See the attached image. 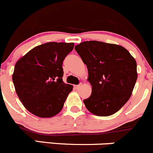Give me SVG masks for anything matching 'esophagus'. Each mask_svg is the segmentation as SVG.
I'll return each mask as SVG.
<instances>
[{
    "mask_svg": "<svg viewBox=\"0 0 153 153\" xmlns=\"http://www.w3.org/2000/svg\"><path fill=\"white\" fill-rule=\"evenodd\" d=\"M80 85H81V84H79V85H74V88L75 89H78V88L80 87Z\"/></svg>",
    "mask_w": 153,
    "mask_h": 153,
    "instance_id": "34e87169",
    "label": "esophagus"
}]
</instances>
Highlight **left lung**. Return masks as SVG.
<instances>
[{
	"label": "left lung",
	"mask_w": 153,
	"mask_h": 153,
	"mask_svg": "<svg viewBox=\"0 0 153 153\" xmlns=\"http://www.w3.org/2000/svg\"><path fill=\"white\" fill-rule=\"evenodd\" d=\"M87 65L92 93L83 100L93 114L108 116L129 100L136 82V61L126 48L116 44L85 41L75 46Z\"/></svg>",
	"instance_id": "obj_1"
}]
</instances>
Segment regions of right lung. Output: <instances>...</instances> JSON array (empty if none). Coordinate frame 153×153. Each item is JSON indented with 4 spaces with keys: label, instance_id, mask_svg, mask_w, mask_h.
I'll list each match as a JSON object with an SVG mask.
<instances>
[{
    "label": "right lung",
    "instance_id": "add662e5",
    "mask_svg": "<svg viewBox=\"0 0 153 153\" xmlns=\"http://www.w3.org/2000/svg\"><path fill=\"white\" fill-rule=\"evenodd\" d=\"M74 43L50 42L36 46L16 62L12 80L20 102L41 118L58 114L73 85L62 81V62Z\"/></svg>",
    "mask_w": 153,
    "mask_h": 153
}]
</instances>
